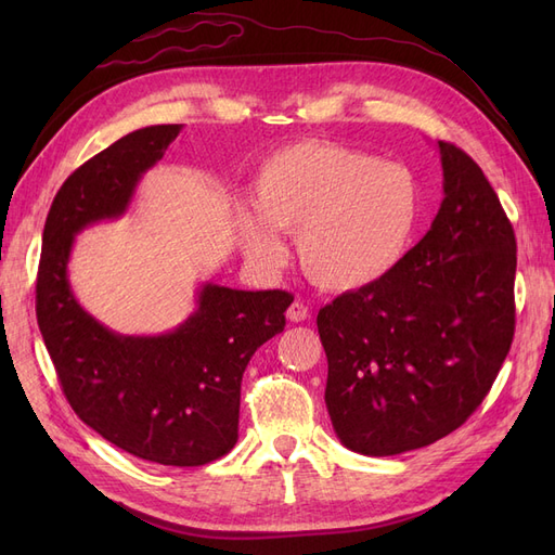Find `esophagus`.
I'll return each instance as SVG.
<instances>
[{
    "mask_svg": "<svg viewBox=\"0 0 555 555\" xmlns=\"http://www.w3.org/2000/svg\"><path fill=\"white\" fill-rule=\"evenodd\" d=\"M308 317H310V310H308V306L304 304V300H294V304L287 308V319H289V322H294V324L306 322Z\"/></svg>",
    "mask_w": 555,
    "mask_h": 555,
    "instance_id": "1",
    "label": "esophagus"
}]
</instances>
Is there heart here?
I'll return each instance as SVG.
<instances>
[{
    "mask_svg": "<svg viewBox=\"0 0 555 555\" xmlns=\"http://www.w3.org/2000/svg\"><path fill=\"white\" fill-rule=\"evenodd\" d=\"M241 238L261 266L282 261L275 233L296 236L300 271L326 292H357L405 259L422 215L405 166L328 141H300L268 157L251 184Z\"/></svg>",
    "mask_w": 555,
    "mask_h": 555,
    "instance_id": "b5f03b06",
    "label": "heart"
}]
</instances>
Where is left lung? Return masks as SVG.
<instances>
[{"mask_svg": "<svg viewBox=\"0 0 555 555\" xmlns=\"http://www.w3.org/2000/svg\"><path fill=\"white\" fill-rule=\"evenodd\" d=\"M444 198L393 271L317 314L340 442L396 456L463 426L514 340L516 238L477 162L440 141Z\"/></svg>", "mask_w": 555, "mask_h": 555, "instance_id": "left-lung-1", "label": "left lung"}]
</instances>
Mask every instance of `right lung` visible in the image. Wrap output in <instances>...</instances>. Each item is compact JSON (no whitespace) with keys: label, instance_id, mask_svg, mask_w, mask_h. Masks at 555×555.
Here are the masks:
<instances>
[{"label":"right lung","instance_id":"obj_1","mask_svg":"<svg viewBox=\"0 0 555 555\" xmlns=\"http://www.w3.org/2000/svg\"><path fill=\"white\" fill-rule=\"evenodd\" d=\"M180 129L131 131L64 180L43 227L37 322L62 391L82 422L131 456L196 467L236 444L243 373L251 354L284 331L294 296L204 284L188 322L133 338L82 310L66 278L76 233L120 217L141 176Z\"/></svg>","mask_w":555,"mask_h":555}]
</instances>
